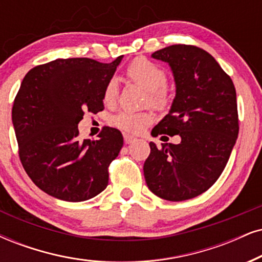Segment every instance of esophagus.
Returning a JSON list of instances; mask_svg holds the SVG:
<instances>
[{
	"label": "esophagus",
	"instance_id": "esophagus-1",
	"mask_svg": "<svg viewBox=\"0 0 262 262\" xmlns=\"http://www.w3.org/2000/svg\"><path fill=\"white\" fill-rule=\"evenodd\" d=\"M137 140V138L133 137V135H129V134H124V142L125 144H132Z\"/></svg>",
	"mask_w": 262,
	"mask_h": 262
}]
</instances>
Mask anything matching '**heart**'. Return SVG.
Wrapping results in <instances>:
<instances>
[{
  "mask_svg": "<svg viewBox=\"0 0 262 262\" xmlns=\"http://www.w3.org/2000/svg\"><path fill=\"white\" fill-rule=\"evenodd\" d=\"M125 75L132 82L146 89L145 105H151L157 110H164L170 104V95L167 89L168 75L161 66L145 58L135 59L128 65ZM120 87L117 78L111 77L106 82L102 92V99L108 106H112L118 99ZM154 120L151 111H129L123 110L116 114L111 118L115 127L128 132V133H140L142 128Z\"/></svg>",
  "mask_w": 262,
  "mask_h": 262,
  "instance_id": "heart-1",
  "label": "heart"
}]
</instances>
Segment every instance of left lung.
Returning <instances> with one entry per match:
<instances>
[{
    "instance_id": "left-lung-1",
    "label": "left lung",
    "mask_w": 262,
    "mask_h": 262,
    "mask_svg": "<svg viewBox=\"0 0 262 262\" xmlns=\"http://www.w3.org/2000/svg\"><path fill=\"white\" fill-rule=\"evenodd\" d=\"M173 70L177 95L152 135H179L180 144L157 147L144 163L145 180L156 196L180 202L213 186L236 144L238 123L234 84L208 52L196 46L174 45L155 52Z\"/></svg>"
}]
</instances>
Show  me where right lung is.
<instances>
[{
  "label": "right lung",
  "mask_w": 262,
  "mask_h": 262,
  "mask_svg": "<svg viewBox=\"0 0 262 262\" xmlns=\"http://www.w3.org/2000/svg\"><path fill=\"white\" fill-rule=\"evenodd\" d=\"M122 55L110 64L57 59L23 79L12 108L19 158L46 193L68 202L95 197L108 184V167L123 146L118 129L102 127L98 140H79L84 112L104 110L102 92Z\"/></svg>",
  "instance_id": "1"
}]
</instances>
